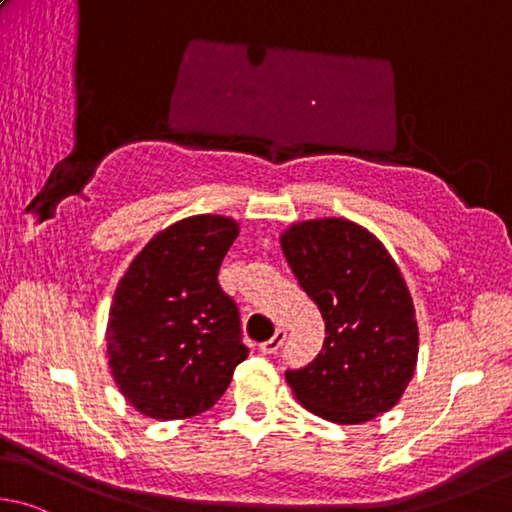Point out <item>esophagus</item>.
Returning <instances> with one entry per match:
<instances>
[{
  "mask_svg": "<svg viewBox=\"0 0 512 512\" xmlns=\"http://www.w3.org/2000/svg\"><path fill=\"white\" fill-rule=\"evenodd\" d=\"M283 342H285V330L283 328H276L274 337L267 339V342H263L258 348H261V353H265V355H274L283 346Z\"/></svg>",
  "mask_w": 512,
  "mask_h": 512,
  "instance_id": "esophagus-1",
  "label": "esophagus"
}]
</instances>
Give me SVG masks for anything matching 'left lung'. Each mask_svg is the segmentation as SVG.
Returning a JSON list of instances; mask_svg holds the SVG:
<instances>
[{
    "mask_svg": "<svg viewBox=\"0 0 512 512\" xmlns=\"http://www.w3.org/2000/svg\"><path fill=\"white\" fill-rule=\"evenodd\" d=\"M281 245L326 321L315 360L285 371L294 396L339 425L389 411L405 393L418 357L414 303L389 251L373 233L342 218L294 224Z\"/></svg>",
    "mask_w": 512,
    "mask_h": 512,
    "instance_id": "obj_1",
    "label": "left lung"
}]
</instances>
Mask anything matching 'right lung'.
<instances>
[{"instance_id": "obj_1", "label": "right lung", "mask_w": 512, "mask_h": 512, "mask_svg": "<svg viewBox=\"0 0 512 512\" xmlns=\"http://www.w3.org/2000/svg\"><path fill=\"white\" fill-rule=\"evenodd\" d=\"M238 224L193 215L152 238L114 292L107 357L114 382L143 416H197L227 391L249 355L240 312L218 270Z\"/></svg>"}]
</instances>
